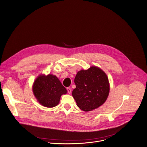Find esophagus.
Masks as SVG:
<instances>
[{
  "instance_id": "esophagus-1",
  "label": "esophagus",
  "mask_w": 147,
  "mask_h": 147,
  "mask_svg": "<svg viewBox=\"0 0 147 147\" xmlns=\"http://www.w3.org/2000/svg\"><path fill=\"white\" fill-rule=\"evenodd\" d=\"M67 92L69 94L71 93V89L69 88H67Z\"/></svg>"
}]
</instances>
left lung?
<instances>
[{
    "instance_id": "1",
    "label": "left lung",
    "mask_w": 147,
    "mask_h": 147,
    "mask_svg": "<svg viewBox=\"0 0 147 147\" xmlns=\"http://www.w3.org/2000/svg\"><path fill=\"white\" fill-rule=\"evenodd\" d=\"M74 81L76 87L72 95L81 110L92 111L106 101L110 90L109 82L106 74L99 67L92 66L80 70Z\"/></svg>"
}]
</instances>
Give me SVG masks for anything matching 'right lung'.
I'll list each match as a JSON object with an SVG mask.
<instances>
[{"mask_svg":"<svg viewBox=\"0 0 147 147\" xmlns=\"http://www.w3.org/2000/svg\"><path fill=\"white\" fill-rule=\"evenodd\" d=\"M32 92L40 105L47 108L57 106L61 95L67 93L58 78L52 74L39 75L33 83Z\"/></svg>","mask_w":147,"mask_h":147,"instance_id":"1","label":"right lung"}]
</instances>
